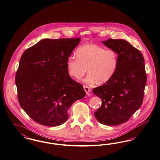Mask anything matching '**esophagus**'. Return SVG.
<instances>
[{
	"label": "esophagus",
	"instance_id": "1",
	"mask_svg": "<svg viewBox=\"0 0 160 160\" xmlns=\"http://www.w3.org/2000/svg\"><path fill=\"white\" fill-rule=\"evenodd\" d=\"M83 88H84V91L86 92V93L88 95H90V91H91V90H90V88L89 87H88V86H83Z\"/></svg>",
	"mask_w": 160,
	"mask_h": 160
}]
</instances>
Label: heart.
<instances>
[{
    "label": "heart",
    "instance_id": "b5f03b06",
    "mask_svg": "<svg viewBox=\"0 0 160 160\" xmlns=\"http://www.w3.org/2000/svg\"><path fill=\"white\" fill-rule=\"evenodd\" d=\"M77 58H69L67 72L70 77L80 80L87 72L84 81L88 84H102L113 77L118 65V53L112 49L93 44L83 45L76 51Z\"/></svg>",
    "mask_w": 160,
    "mask_h": 160
}]
</instances>
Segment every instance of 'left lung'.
Here are the masks:
<instances>
[{"label":"left lung","mask_w":160,"mask_h":160,"mask_svg":"<svg viewBox=\"0 0 160 160\" xmlns=\"http://www.w3.org/2000/svg\"><path fill=\"white\" fill-rule=\"evenodd\" d=\"M102 42L117 52L118 65L108 82L93 89L102 100L94 114L103 124L116 126L128 120L143 102L147 80L145 60L141 52L124 40Z\"/></svg>","instance_id":"8db88e82"}]
</instances>
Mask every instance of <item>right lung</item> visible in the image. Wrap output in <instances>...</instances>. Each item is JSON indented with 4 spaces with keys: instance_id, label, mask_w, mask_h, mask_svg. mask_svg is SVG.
Wrapping results in <instances>:
<instances>
[{
    "instance_id": "obj_1",
    "label": "right lung",
    "mask_w": 160,
    "mask_h": 160,
    "mask_svg": "<svg viewBox=\"0 0 160 160\" xmlns=\"http://www.w3.org/2000/svg\"><path fill=\"white\" fill-rule=\"evenodd\" d=\"M78 38H45L22 55L15 75L21 107L34 121L54 127L66 122L72 103L86 95L68 75L67 62Z\"/></svg>"
}]
</instances>
